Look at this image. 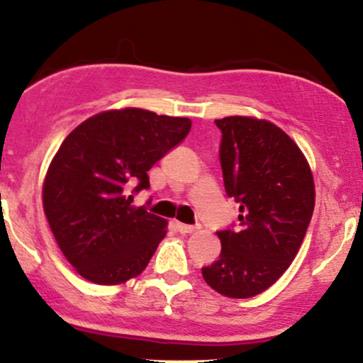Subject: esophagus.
<instances>
[{
  "label": "esophagus",
  "instance_id": "1",
  "mask_svg": "<svg viewBox=\"0 0 363 363\" xmlns=\"http://www.w3.org/2000/svg\"><path fill=\"white\" fill-rule=\"evenodd\" d=\"M174 225H177V231L182 234H191L199 229V228H195V225H189V224H183V223H177Z\"/></svg>",
  "mask_w": 363,
  "mask_h": 363
}]
</instances>
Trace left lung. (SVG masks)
Here are the masks:
<instances>
[{
    "instance_id": "left-lung-1",
    "label": "left lung",
    "mask_w": 363,
    "mask_h": 363,
    "mask_svg": "<svg viewBox=\"0 0 363 363\" xmlns=\"http://www.w3.org/2000/svg\"><path fill=\"white\" fill-rule=\"evenodd\" d=\"M216 125L225 191L241 214L234 231L217 233L220 257L202 275L224 297L250 299L272 287L299 253L316 202L314 178L304 152L275 123L231 115Z\"/></svg>"
}]
</instances>
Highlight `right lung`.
I'll return each instance as SVG.
<instances>
[{"mask_svg":"<svg viewBox=\"0 0 363 363\" xmlns=\"http://www.w3.org/2000/svg\"><path fill=\"white\" fill-rule=\"evenodd\" d=\"M186 117L127 106L81 122L47 168L42 203L55 241L74 270L98 285L140 275L168 220L130 206L147 172L190 132Z\"/></svg>","mask_w":363,"mask_h":363,"instance_id":"add662e5","label":"right lung"}]
</instances>
